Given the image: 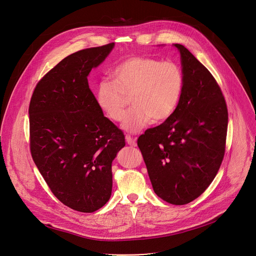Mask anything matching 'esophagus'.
<instances>
[{
    "label": "esophagus",
    "mask_w": 256,
    "mask_h": 256,
    "mask_svg": "<svg viewBox=\"0 0 256 256\" xmlns=\"http://www.w3.org/2000/svg\"><path fill=\"white\" fill-rule=\"evenodd\" d=\"M126 142H128L130 146H132V147H136V138H132V136H126Z\"/></svg>",
    "instance_id": "1"
}]
</instances>
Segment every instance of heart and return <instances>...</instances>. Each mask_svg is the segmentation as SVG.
I'll list each match as a JSON object with an SVG mask.
<instances>
[{
  "mask_svg": "<svg viewBox=\"0 0 256 256\" xmlns=\"http://www.w3.org/2000/svg\"><path fill=\"white\" fill-rule=\"evenodd\" d=\"M112 77L97 83L96 103L106 118L120 122L132 98L134 108L122 124L128 132H140L152 120L170 118L184 87V74L176 64L152 58L130 56L112 70Z\"/></svg>",
  "mask_w": 256,
  "mask_h": 256,
  "instance_id": "obj_1",
  "label": "heart"
}]
</instances>
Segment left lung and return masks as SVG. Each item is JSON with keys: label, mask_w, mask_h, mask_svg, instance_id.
<instances>
[{"label": "left lung", "mask_w": 256, "mask_h": 256, "mask_svg": "<svg viewBox=\"0 0 256 256\" xmlns=\"http://www.w3.org/2000/svg\"><path fill=\"white\" fill-rule=\"evenodd\" d=\"M180 52L184 87L173 116L140 136L138 146L155 194L186 204L212 184L222 164L228 110L208 70L184 46Z\"/></svg>", "instance_id": "left-lung-1"}]
</instances>
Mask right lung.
Returning <instances> with one entry per match:
<instances>
[{"label": "right lung", "instance_id": "obj_1", "mask_svg": "<svg viewBox=\"0 0 256 256\" xmlns=\"http://www.w3.org/2000/svg\"><path fill=\"white\" fill-rule=\"evenodd\" d=\"M114 48L112 42L64 58L36 85L29 105L33 161L58 200L82 212L110 198L112 161L126 146L87 79Z\"/></svg>", "mask_w": 256, "mask_h": 256}]
</instances>
